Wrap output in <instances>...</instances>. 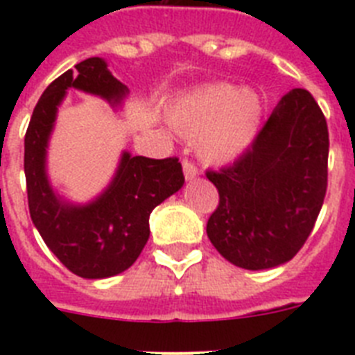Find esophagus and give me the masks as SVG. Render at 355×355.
Segmentation results:
<instances>
[{
  "mask_svg": "<svg viewBox=\"0 0 355 355\" xmlns=\"http://www.w3.org/2000/svg\"><path fill=\"white\" fill-rule=\"evenodd\" d=\"M183 174H184V180L192 181V180H196L197 174H199V171H197V167L193 165V163H190V162H187V159H184V162H183Z\"/></svg>",
  "mask_w": 355,
  "mask_h": 355,
  "instance_id": "34e87169",
  "label": "esophagus"
}]
</instances>
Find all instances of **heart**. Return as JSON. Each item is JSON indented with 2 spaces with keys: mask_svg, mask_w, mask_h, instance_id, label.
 I'll return each mask as SVG.
<instances>
[{
  "mask_svg": "<svg viewBox=\"0 0 355 355\" xmlns=\"http://www.w3.org/2000/svg\"><path fill=\"white\" fill-rule=\"evenodd\" d=\"M261 114L258 94L216 83L180 97L167 110V119L181 137L199 139L197 153L202 162L227 163L252 146Z\"/></svg>",
  "mask_w": 355,
  "mask_h": 355,
  "instance_id": "obj_1",
  "label": "heart"
}]
</instances>
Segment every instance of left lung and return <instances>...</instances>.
Returning <instances> with one entry per match:
<instances>
[{
	"label": "left lung",
	"mask_w": 355,
	"mask_h": 355,
	"mask_svg": "<svg viewBox=\"0 0 355 355\" xmlns=\"http://www.w3.org/2000/svg\"><path fill=\"white\" fill-rule=\"evenodd\" d=\"M327 158L322 110L307 90H290L231 167L206 172L220 196L206 225L213 247L245 270L290 261L324 205Z\"/></svg>",
	"instance_id": "8db88e82"
}]
</instances>
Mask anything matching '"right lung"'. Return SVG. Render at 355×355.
I'll return each instance as SVG.
<instances>
[{
  "label": "right lung",
  "mask_w": 355,
  "mask_h": 355,
  "mask_svg": "<svg viewBox=\"0 0 355 355\" xmlns=\"http://www.w3.org/2000/svg\"><path fill=\"white\" fill-rule=\"evenodd\" d=\"M69 69L44 90L24 137V175L33 225L56 258L83 279H106L128 270L149 240V215L184 184L178 158L150 159L122 150L110 183L87 202L53 187L49 140L58 108L74 89L101 97L121 112L130 89L94 56Z\"/></svg>",
  "instance_id": "right-lung-1"
}]
</instances>
